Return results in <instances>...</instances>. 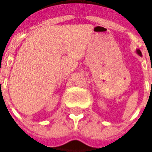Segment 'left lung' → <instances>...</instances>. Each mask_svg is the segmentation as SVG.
Wrapping results in <instances>:
<instances>
[{"instance_id": "obj_1", "label": "left lung", "mask_w": 152, "mask_h": 152, "mask_svg": "<svg viewBox=\"0 0 152 152\" xmlns=\"http://www.w3.org/2000/svg\"><path fill=\"white\" fill-rule=\"evenodd\" d=\"M136 51H137V53H138V54H139V55L141 56V51H140V50H136Z\"/></svg>"}]
</instances>
